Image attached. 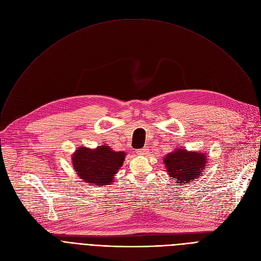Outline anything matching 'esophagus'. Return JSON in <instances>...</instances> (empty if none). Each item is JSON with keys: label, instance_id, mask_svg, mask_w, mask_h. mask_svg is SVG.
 <instances>
[{"label": "esophagus", "instance_id": "34e87169", "mask_svg": "<svg viewBox=\"0 0 261 261\" xmlns=\"http://www.w3.org/2000/svg\"><path fill=\"white\" fill-rule=\"evenodd\" d=\"M136 153H138L139 155H147L148 154V148L145 147V148L136 150Z\"/></svg>", "mask_w": 261, "mask_h": 261}]
</instances>
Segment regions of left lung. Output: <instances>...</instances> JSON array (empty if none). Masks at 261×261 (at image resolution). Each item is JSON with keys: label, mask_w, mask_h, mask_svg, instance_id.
Returning <instances> with one entry per match:
<instances>
[{"label": "left lung", "mask_w": 261, "mask_h": 261, "mask_svg": "<svg viewBox=\"0 0 261 261\" xmlns=\"http://www.w3.org/2000/svg\"><path fill=\"white\" fill-rule=\"evenodd\" d=\"M168 175L175 185H186L200 179L206 168L207 153L202 151H188L185 148L174 149L163 160Z\"/></svg>", "instance_id": "1"}]
</instances>
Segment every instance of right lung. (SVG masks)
<instances>
[{
	"instance_id": "right-lung-1",
	"label": "right lung",
	"mask_w": 261,
	"mask_h": 261,
	"mask_svg": "<svg viewBox=\"0 0 261 261\" xmlns=\"http://www.w3.org/2000/svg\"><path fill=\"white\" fill-rule=\"evenodd\" d=\"M126 154L125 151H114L108 145L95 149L79 147L72 154V164L82 182L97 186L110 185L114 182Z\"/></svg>"
}]
</instances>
